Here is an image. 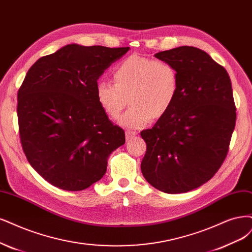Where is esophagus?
Here are the masks:
<instances>
[{"mask_svg":"<svg viewBox=\"0 0 252 252\" xmlns=\"http://www.w3.org/2000/svg\"><path fill=\"white\" fill-rule=\"evenodd\" d=\"M125 135H126V141H130L131 138H133L136 135V132L131 131V130H127L125 132Z\"/></svg>","mask_w":252,"mask_h":252,"instance_id":"obj_1","label":"esophagus"}]
</instances>
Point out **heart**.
<instances>
[{
    "mask_svg": "<svg viewBox=\"0 0 252 252\" xmlns=\"http://www.w3.org/2000/svg\"><path fill=\"white\" fill-rule=\"evenodd\" d=\"M112 79L114 84L98 81L97 102L110 119H117L128 100L130 106L119 123L132 129L166 115L179 89L178 73L171 63L138 55L121 62L112 71Z\"/></svg>",
    "mask_w": 252,
    "mask_h": 252,
    "instance_id": "heart-1",
    "label": "heart"
}]
</instances>
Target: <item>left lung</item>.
<instances>
[{
  "mask_svg": "<svg viewBox=\"0 0 252 252\" xmlns=\"http://www.w3.org/2000/svg\"><path fill=\"white\" fill-rule=\"evenodd\" d=\"M176 68L177 97L151 129L143 130L145 179L161 192L187 193L209 181L223 163L236 125L231 81L206 52L182 46L154 55Z\"/></svg>",
  "mask_w": 252,
  "mask_h": 252,
  "instance_id": "1",
  "label": "left lung"
}]
</instances>
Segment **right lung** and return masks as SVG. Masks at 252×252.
Returning <instances> with one entry per match:
<instances>
[{
	"label": "right lung",
	"mask_w": 252,
	"mask_h": 252,
	"mask_svg": "<svg viewBox=\"0 0 252 252\" xmlns=\"http://www.w3.org/2000/svg\"><path fill=\"white\" fill-rule=\"evenodd\" d=\"M130 48L71 43L43 56L17 93L21 143L31 167L51 185L82 190L99 181L109 155L125 144L96 99V84Z\"/></svg>",
	"instance_id": "1"
}]
</instances>
